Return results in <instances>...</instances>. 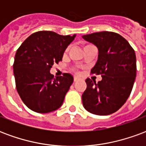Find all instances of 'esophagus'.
<instances>
[{
    "label": "esophagus",
    "mask_w": 146,
    "mask_h": 146,
    "mask_svg": "<svg viewBox=\"0 0 146 146\" xmlns=\"http://www.w3.org/2000/svg\"><path fill=\"white\" fill-rule=\"evenodd\" d=\"M78 80H79V78H78V77H76V76H75V77L73 78V81H74V82H76V81H78Z\"/></svg>",
    "instance_id": "esophagus-1"
}]
</instances>
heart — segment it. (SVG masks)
<instances>
[{"mask_svg": "<svg viewBox=\"0 0 146 146\" xmlns=\"http://www.w3.org/2000/svg\"><path fill=\"white\" fill-rule=\"evenodd\" d=\"M92 46H93V45L90 44H88L84 45V49L89 48V47H92ZM68 51H69V48H67L65 50V54H67V53H68ZM73 71H76V72H77V71L76 70V69H74V68L73 69Z\"/></svg>", "mask_w": 146, "mask_h": 146, "instance_id": "1", "label": "heart"}]
</instances>
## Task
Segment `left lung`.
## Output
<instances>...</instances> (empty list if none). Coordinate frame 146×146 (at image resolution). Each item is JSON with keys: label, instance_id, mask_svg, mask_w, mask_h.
Here are the masks:
<instances>
[{"label": "left lung", "instance_id": "8db88e82", "mask_svg": "<svg viewBox=\"0 0 146 146\" xmlns=\"http://www.w3.org/2000/svg\"><path fill=\"white\" fill-rule=\"evenodd\" d=\"M98 48V58L91 73L101 75L98 83L88 78L83 93L84 107L95 115H110L122 106L131 95L136 76V56L128 41L113 32L82 36Z\"/></svg>", "mask_w": 146, "mask_h": 146}]
</instances>
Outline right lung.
Masks as SVG:
<instances>
[{"label": "right lung", "instance_id": "add662e5", "mask_svg": "<svg viewBox=\"0 0 146 146\" xmlns=\"http://www.w3.org/2000/svg\"><path fill=\"white\" fill-rule=\"evenodd\" d=\"M75 36L39 31L31 34L18 48L13 64L15 85L21 99L31 110L50 113L63 103L73 77L63 73L54 78L50 70L62 61L64 51Z\"/></svg>", "mask_w": 146, "mask_h": 146}]
</instances>
